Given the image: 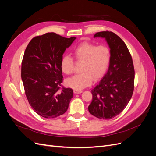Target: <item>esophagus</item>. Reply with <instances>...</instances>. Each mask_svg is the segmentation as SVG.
<instances>
[{
	"label": "esophagus",
	"mask_w": 156,
	"mask_h": 156,
	"mask_svg": "<svg viewBox=\"0 0 156 156\" xmlns=\"http://www.w3.org/2000/svg\"><path fill=\"white\" fill-rule=\"evenodd\" d=\"M73 92H74V94H80V93H82L83 91H82V90H73Z\"/></svg>",
	"instance_id": "obj_1"
}]
</instances>
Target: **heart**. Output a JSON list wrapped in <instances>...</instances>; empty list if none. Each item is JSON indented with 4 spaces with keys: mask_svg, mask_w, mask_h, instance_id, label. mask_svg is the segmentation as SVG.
Instances as JSON below:
<instances>
[{
    "mask_svg": "<svg viewBox=\"0 0 156 156\" xmlns=\"http://www.w3.org/2000/svg\"><path fill=\"white\" fill-rule=\"evenodd\" d=\"M77 61L83 62L81 67L82 73L76 74L66 80V84L75 90H82L89 86L92 80H98L102 76L109 66L111 53L105 45L97 46L84 42L74 51ZM74 65L73 58L68 55L62 58L60 67L64 73L71 74Z\"/></svg>",
    "mask_w": 156,
    "mask_h": 156,
    "instance_id": "obj_1",
    "label": "heart"
}]
</instances>
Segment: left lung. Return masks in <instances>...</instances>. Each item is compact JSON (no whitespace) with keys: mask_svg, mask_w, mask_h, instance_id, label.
<instances>
[{"mask_svg":"<svg viewBox=\"0 0 156 156\" xmlns=\"http://www.w3.org/2000/svg\"><path fill=\"white\" fill-rule=\"evenodd\" d=\"M105 38L111 58L108 71L91 90L89 112L100 119H110L124 110L134 91V69L131 53L119 36L110 31L99 32L94 37Z\"/></svg>","mask_w":156,"mask_h":156,"instance_id":"obj_1","label":"left lung"}]
</instances>
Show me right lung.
Returning <instances> with one entry per match:
<instances>
[{"instance_id":"right-lung-1","label":"right lung","mask_w":156,"mask_h":156,"mask_svg":"<svg viewBox=\"0 0 156 156\" xmlns=\"http://www.w3.org/2000/svg\"><path fill=\"white\" fill-rule=\"evenodd\" d=\"M75 39L48 32L32 38L25 49L21 74L25 93L32 109L43 117L64 114L73 97L71 88L62 86L60 62L66 49Z\"/></svg>"}]
</instances>
